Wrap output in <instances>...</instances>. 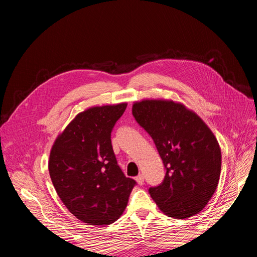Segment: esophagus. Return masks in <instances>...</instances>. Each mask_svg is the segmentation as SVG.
Listing matches in <instances>:
<instances>
[{
  "label": "esophagus",
  "mask_w": 257,
  "mask_h": 257,
  "mask_svg": "<svg viewBox=\"0 0 257 257\" xmlns=\"http://www.w3.org/2000/svg\"><path fill=\"white\" fill-rule=\"evenodd\" d=\"M135 180H136V182H137L139 185H143L144 182H145V178H144L143 175H139V176H137V177L135 178Z\"/></svg>",
  "instance_id": "obj_1"
}]
</instances>
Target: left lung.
Wrapping results in <instances>:
<instances>
[{
  "label": "left lung",
  "instance_id": "8db88e82",
  "mask_svg": "<svg viewBox=\"0 0 257 257\" xmlns=\"http://www.w3.org/2000/svg\"><path fill=\"white\" fill-rule=\"evenodd\" d=\"M132 112L157 146L166 174L149 189L161 211L186 219L203 210L216 190L221 149L215 136L195 112L168 99L135 102Z\"/></svg>",
  "mask_w": 257,
  "mask_h": 257
}]
</instances>
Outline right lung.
I'll return each instance as SVG.
<instances>
[{
	"label": "right lung",
	"mask_w": 257,
	"mask_h": 257,
	"mask_svg": "<svg viewBox=\"0 0 257 257\" xmlns=\"http://www.w3.org/2000/svg\"><path fill=\"white\" fill-rule=\"evenodd\" d=\"M126 106H95L79 112L51 148L48 169L54 189L69 212L89 225L118 220L136 184L122 173L110 139Z\"/></svg>",
	"instance_id": "obj_1"
}]
</instances>
